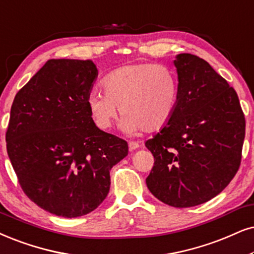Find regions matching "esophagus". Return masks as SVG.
<instances>
[{
	"mask_svg": "<svg viewBox=\"0 0 254 254\" xmlns=\"http://www.w3.org/2000/svg\"><path fill=\"white\" fill-rule=\"evenodd\" d=\"M138 147H139V144H138L137 142H129V150L130 151L137 150Z\"/></svg>",
	"mask_w": 254,
	"mask_h": 254,
	"instance_id": "1",
	"label": "esophagus"
}]
</instances>
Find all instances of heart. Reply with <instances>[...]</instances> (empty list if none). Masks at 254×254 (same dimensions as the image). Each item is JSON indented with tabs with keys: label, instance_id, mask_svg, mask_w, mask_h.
I'll return each mask as SVG.
<instances>
[{
	"label": "heart",
	"instance_id": "b5f03b06",
	"mask_svg": "<svg viewBox=\"0 0 254 254\" xmlns=\"http://www.w3.org/2000/svg\"><path fill=\"white\" fill-rule=\"evenodd\" d=\"M103 91L86 97L90 115L101 129H108L118 112L125 115L120 127L127 133L153 132L164 127L178 107L179 82L172 69L156 63L120 66L103 79Z\"/></svg>",
	"mask_w": 254,
	"mask_h": 254
}]
</instances>
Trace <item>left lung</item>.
Wrapping results in <instances>:
<instances>
[{"mask_svg":"<svg viewBox=\"0 0 254 254\" xmlns=\"http://www.w3.org/2000/svg\"><path fill=\"white\" fill-rule=\"evenodd\" d=\"M172 120L145 146L155 158L146 178L151 193L173 207H191L219 194L238 171L245 138L239 98L206 61L179 54Z\"/></svg>","mask_w":254,"mask_h":254,"instance_id":"obj_1","label":"left lung"}]
</instances>
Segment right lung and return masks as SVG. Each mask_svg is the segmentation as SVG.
<instances>
[{"label":"right lung","instance_id":"obj_1","mask_svg":"<svg viewBox=\"0 0 254 254\" xmlns=\"http://www.w3.org/2000/svg\"><path fill=\"white\" fill-rule=\"evenodd\" d=\"M98 76L92 61L49 60L15 96L5 140L22 190L64 218L97 208L110 170L127 143L96 127L86 97Z\"/></svg>","mask_w":254,"mask_h":254}]
</instances>
